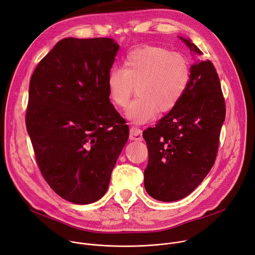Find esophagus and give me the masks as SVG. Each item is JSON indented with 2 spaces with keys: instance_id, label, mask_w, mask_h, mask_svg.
Returning a JSON list of instances; mask_svg holds the SVG:
<instances>
[{
  "instance_id": "obj_1",
  "label": "esophagus",
  "mask_w": 255,
  "mask_h": 255,
  "mask_svg": "<svg viewBox=\"0 0 255 255\" xmlns=\"http://www.w3.org/2000/svg\"><path fill=\"white\" fill-rule=\"evenodd\" d=\"M129 138L131 140H136V141L142 140V130L139 129V128H137V127H132L130 129Z\"/></svg>"
}]
</instances>
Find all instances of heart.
<instances>
[{
  "label": "heart",
  "instance_id": "obj_1",
  "mask_svg": "<svg viewBox=\"0 0 255 255\" xmlns=\"http://www.w3.org/2000/svg\"><path fill=\"white\" fill-rule=\"evenodd\" d=\"M191 76L187 56L157 45H141L127 53L123 68L109 71L108 96L116 108L124 109L137 86L138 97L129 105L126 116L135 124H144L158 112L169 113L181 103Z\"/></svg>",
  "mask_w": 255,
  "mask_h": 255
}]
</instances>
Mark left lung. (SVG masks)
Returning a JSON list of instances; mask_svg holds the SVG:
<instances>
[{
	"label": "left lung",
	"mask_w": 255,
	"mask_h": 255,
	"mask_svg": "<svg viewBox=\"0 0 255 255\" xmlns=\"http://www.w3.org/2000/svg\"><path fill=\"white\" fill-rule=\"evenodd\" d=\"M198 58L203 53L179 36ZM189 88L181 103L155 127L143 131L148 149L144 187L154 199L176 201L189 195L217 158L226 104L213 63L199 59L192 65Z\"/></svg>",
	"instance_id": "1"
}]
</instances>
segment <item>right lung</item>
I'll list each match as a JSON object with an SVG mask.
<instances>
[{
    "label": "right lung",
    "instance_id": "add662e5",
    "mask_svg": "<svg viewBox=\"0 0 255 255\" xmlns=\"http://www.w3.org/2000/svg\"><path fill=\"white\" fill-rule=\"evenodd\" d=\"M119 51L109 37L64 38L31 76L27 132L43 179L76 204L99 200L129 136L107 76Z\"/></svg>",
    "mask_w": 255,
    "mask_h": 255
}]
</instances>
